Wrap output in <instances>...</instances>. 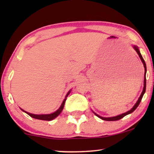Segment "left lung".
Instances as JSON below:
<instances>
[{"mask_svg": "<svg viewBox=\"0 0 154 154\" xmlns=\"http://www.w3.org/2000/svg\"><path fill=\"white\" fill-rule=\"evenodd\" d=\"M134 49L135 50V51L137 52V53L139 54V57H140V58L141 59V61H142L143 64H144V88H143V90H142V94H141V95L140 97H139L137 102H136V104H134V106L132 107V108L130 109V111H127L126 113H123V114H121V115H119L117 116H113V117H109V118H105V117H102L100 116H99L97 114V113H95L94 112H93L94 114H95L97 116L100 118V119L104 120V121H118V120H120L122 118H123L124 116H125L126 115H128L130 114V113H131L133 112V111L135 110V109H137V107L139 106V104H140V103L141 102V100H142V99L143 97V95H144V94L145 93V91H146V64H145V62L144 60V59H143L142 54H141L140 50H139L138 49V47L136 45H134L133 46Z\"/></svg>", "mask_w": 154, "mask_h": 154, "instance_id": "1", "label": "left lung"}]
</instances>
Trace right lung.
<instances>
[{"instance_id": "obj_1", "label": "right lung", "mask_w": 154, "mask_h": 154, "mask_svg": "<svg viewBox=\"0 0 154 154\" xmlns=\"http://www.w3.org/2000/svg\"><path fill=\"white\" fill-rule=\"evenodd\" d=\"M70 92H71V90L68 92V93H67V94L66 95V97H65L64 101H63L62 104L60 106V108H59L57 110L55 111V112L50 113V114H40V115L33 114V113H29V112H26V111H25L23 110L22 109H22V111H24V112L27 113V114H28L29 116H30L31 117L33 118V119H38V120H43V121H52V120H53V119H55L56 117H57L60 114V113L62 111L63 109H64V106L65 102H66V98L67 97H68L69 93H70Z\"/></svg>"}]
</instances>
